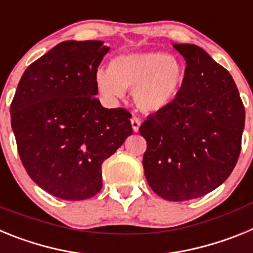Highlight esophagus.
I'll list each match as a JSON object with an SVG mask.
<instances>
[{
    "label": "esophagus",
    "instance_id": "esophagus-1",
    "mask_svg": "<svg viewBox=\"0 0 253 253\" xmlns=\"http://www.w3.org/2000/svg\"><path fill=\"white\" fill-rule=\"evenodd\" d=\"M130 123H131V128H133L134 131L139 130V126H140V119H139V118L134 116V118H131Z\"/></svg>",
    "mask_w": 253,
    "mask_h": 253
}]
</instances>
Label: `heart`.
Segmentation results:
<instances>
[{"instance_id": "heart-1", "label": "heart", "mask_w": 253, "mask_h": 253, "mask_svg": "<svg viewBox=\"0 0 253 253\" xmlns=\"http://www.w3.org/2000/svg\"><path fill=\"white\" fill-rule=\"evenodd\" d=\"M97 90L107 99H119L124 90H134V102L144 113L166 109L180 95L185 69L163 51L125 53L114 58L110 69L96 71Z\"/></svg>"}]
</instances>
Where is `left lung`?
<instances>
[{"instance_id": "8db88e82", "label": "left lung", "mask_w": 253, "mask_h": 253, "mask_svg": "<svg viewBox=\"0 0 253 253\" xmlns=\"http://www.w3.org/2000/svg\"><path fill=\"white\" fill-rule=\"evenodd\" d=\"M186 60L177 99L140 125L143 169L154 193L169 202L200 198L231 175L241 152L245 106L233 78L204 49L172 44Z\"/></svg>"}]
</instances>
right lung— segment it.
I'll return each instance as SVG.
<instances>
[{
  "label": "right lung",
  "mask_w": 253,
  "mask_h": 253,
  "mask_svg": "<svg viewBox=\"0 0 253 253\" xmlns=\"http://www.w3.org/2000/svg\"><path fill=\"white\" fill-rule=\"evenodd\" d=\"M109 46L67 40L22 75L11 102V126L28 175L63 200L92 198L101 165L133 133L130 113L100 104L95 75Z\"/></svg>",
  "instance_id": "add662e5"
}]
</instances>
